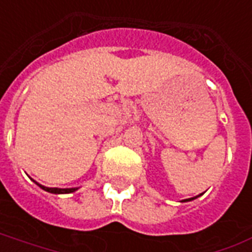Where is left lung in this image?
Here are the masks:
<instances>
[{"label":"left lung","instance_id":"8db88e82","mask_svg":"<svg viewBox=\"0 0 252 252\" xmlns=\"http://www.w3.org/2000/svg\"><path fill=\"white\" fill-rule=\"evenodd\" d=\"M200 196H201V194H200ZM197 197H198V196H197ZM197 197H193V198H188V200H184V201H192V200H194V198H197Z\"/></svg>","mask_w":252,"mask_h":252}]
</instances>
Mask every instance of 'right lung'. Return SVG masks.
Listing matches in <instances>:
<instances>
[{"instance_id": "right-lung-1", "label": "right lung", "mask_w": 252, "mask_h": 252, "mask_svg": "<svg viewBox=\"0 0 252 252\" xmlns=\"http://www.w3.org/2000/svg\"><path fill=\"white\" fill-rule=\"evenodd\" d=\"M36 183V181H35ZM38 184V183H36ZM40 188L43 189V190H47V192H50V193H55V194H60V193H72V192H75L76 189L77 188H67V189H60V188H47V187H43V185L38 184Z\"/></svg>"}]
</instances>
